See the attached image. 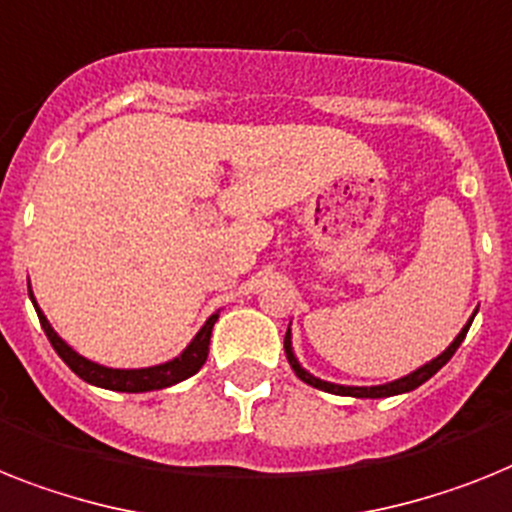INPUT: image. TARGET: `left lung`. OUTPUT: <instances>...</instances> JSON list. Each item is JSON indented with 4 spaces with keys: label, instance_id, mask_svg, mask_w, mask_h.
<instances>
[{
    "label": "left lung",
    "instance_id": "obj_1",
    "mask_svg": "<svg viewBox=\"0 0 512 512\" xmlns=\"http://www.w3.org/2000/svg\"><path fill=\"white\" fill-rule=\"evenodd\" d=\"M474 315H471V320L463 325V330L458 333V336H455V341L450 343L448 349L442 351L440 356H435L432 362H427L424 367H419L416 372H411V375L401 377V380L385 382V385H372V388H359V385H336V382L320 380V377L309 375L307 369H304L302 364H299V359L294 356V346H291V325H289V330H286V338H283V349H286V359H289V364H291V369L296 372V377H299L302 382H307V385H312V388L325 390V393H333V395H351V398H388V395H398V393H409V390H416L419 385H422V382H427L429 377L437 375V372H440V369L450 362V356L458 351V346L463 343L468 328H471V322H474Z\"/></svg>",
    "mask_w": 512,
    "mask_h": 512
}]
</instances>
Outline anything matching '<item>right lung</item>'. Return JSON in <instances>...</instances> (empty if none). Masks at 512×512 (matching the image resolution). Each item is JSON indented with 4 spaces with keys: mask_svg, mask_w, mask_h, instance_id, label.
<instances>
[{
    "mask_svg": "<svg viewBox=\"0 0 512 512\" xmlns=\"http://www.w3.org/2000/svg\"><path fill=\"white\" fill-rule=\"evenodd\" d=\"M30 294V302L36 307L38 320H41V328H44L46 338L51 341L54 351L62 356V362L75 372L80 380L90 382V385H96V388H106V390H119V393H148V390H161V388H171L176 382L187 380V377L197 375L200 367L208 359V349H210V333H213V325L218 320L216 315H210L205 320V325L197 330V336L192 338L190 346L182 351L179 356H174L171 362L156 364V367H143V369H114V367H103V364L90 362L85 356L77 354L72 346L62 341L57 336V330L51 328V322L46 320V315L41 312V307L33 299V291Z\"/></svg>",
    "mask_w": 512,
    "mask_h": 512,
    "instance_id": "add662e5",
    "label": "right lung"
}]
</instances>
